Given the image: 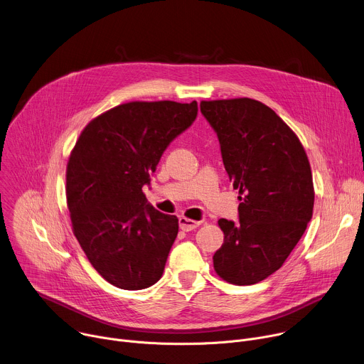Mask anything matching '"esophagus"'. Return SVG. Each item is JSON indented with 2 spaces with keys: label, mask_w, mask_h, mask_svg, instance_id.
<instances>
[{
  "label": "esophagus",
  "mask_w": 364,
  "mask_h": 364,
  "mask_svg": "<svg viewBox=\"0 0 364 364\" xmlns=\"http://www.w3.org/2000/svg\"><path fill=\"white\" fill-rule=\"evenodd\" d=\"M178 225H180L181 230L190 232V230L198 228L201 225V222H196V220H191V219H187V218H180L178 219Z\"/></svg>",
  "instance_id": "34e87169"
}]
</instances>
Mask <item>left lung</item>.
Segmentation results:
<instances>
[{
  "label": "left lung",
  "instance_id": "left-lung-1",
  "mask_svg": "<svg viewBox=\"0 0 364 364\" xmlns=\"http://www.w3.org/2000/svg\"><path fill=\"white\" fill-rule=\"evenodd\" d=\"M216 131L225 168L239 190V223L220 219L216 274L253 285L277 272L313 218L314 184L295 132L262 102L236 97L201 100Z\"/></svg>",
  "mask_w": 364,
  "mask_h": 364
}]
</instances>
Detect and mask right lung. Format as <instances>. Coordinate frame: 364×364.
<instances>
[{
	"label": "right lung",
	"mask_w": 364,
	"mask_h": 364,
	"mask_svg": "<svg viewBox=\"0 0 364 364\" xmlns=\"http://www.w3.org/2000/svg\"><path fill=\"white\" fill-rule=\"evenodd\" d=\"M197 102H128L92 119L70 152L66 197L73 233L99 275L121 289L157 282L178 219L142 191L170 142L197 117Z\"/></svg>",
	"instance_id": "add662e5"
}]
</instances>
